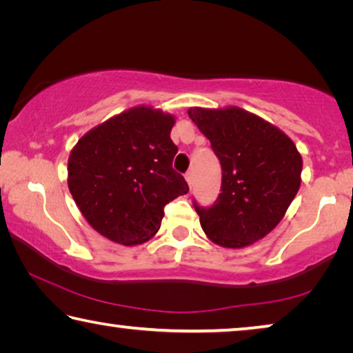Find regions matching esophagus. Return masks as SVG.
<instances>
[{
  "label": "esophagus",
  "mask_w": 353,
  "mask_h": 353,
  "mask_svg": "<svg viewBox=\"0 0 353 353\" xmlns=\"http://www.w3.org/2000/svg\"><path fill=\"white\" fill-rule=\"evenodd\" d=\"M185 179H187V182L190 187H193V182H194V176H193V171H188L187 174H185Z\"/></svg>",
  "instance_id": "esophagus-1"
}]
</instances>
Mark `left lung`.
<instances>
[{"label":"left lung","instance_id":"1","mask_svg":"<svg viewBox=\"0 0 353 353\" xmlns=\"http://www.w3.org/2000/svg\"><path fill=\"white\" fill-rule=\"evenodd\" d=\"M212 143L223 170L212 207L194 202L213 243L240 249L261 240L288 210L301 187L302 157L288 135L240 107L188 110Z\"/></svg>","mask_w":353,"mask_h":353}]
</instances>
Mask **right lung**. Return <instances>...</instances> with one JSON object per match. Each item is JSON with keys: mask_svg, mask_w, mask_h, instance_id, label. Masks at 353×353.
<instances>
[{"mask_svg": "<svg viewBox=\"0 0 353 353\" xmlns=\"http://www.w3.org/2000/svg\"><path fill=\"white\" fill-rule=\"evenodd\" d=\"M176 119L139 105L82 137L68 159V188L83 218L113 243L135 246L157 234L165 205L188 193L172 170Z\"/></svg>", "mask_w": 353, "mask_h": 353, "instance_id": "1", "label": "right lung"}]
</instances>
